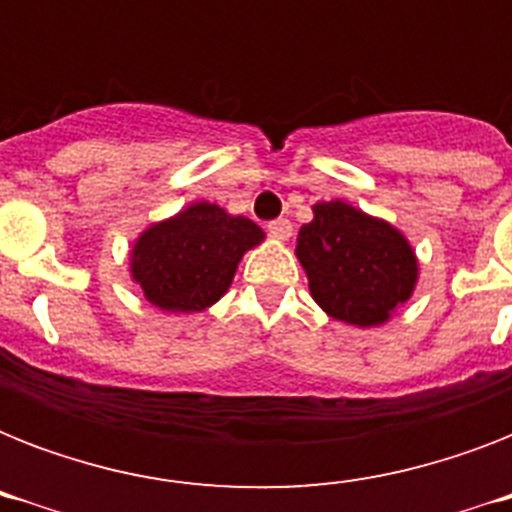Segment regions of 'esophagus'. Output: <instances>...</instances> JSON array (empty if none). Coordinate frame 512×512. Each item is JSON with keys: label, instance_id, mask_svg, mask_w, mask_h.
Returning a JSON list of instances; mask_svg holds the SVG:
<instances>
[{"label": "esophagus", "instance_id": "esophagus-1", "mask_svg": "<svg viewBox=\"0 0 512 512\" xmlns=\"http://www.w3.org/2000/svg\"><path fill=\"white\" fill-rule=\"evenodd\" d=\"M268 233H271L273 239L287 241L289 236H292V223L284 220V217H281V220H271V223H268Z\"/></svg>", "mask_w": 512, "mask_h": 512}]
</instances>
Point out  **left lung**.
<instances>
[{
  "mask_svg": "<svg viewBox=\"0 0 512 512\" xmlns=\"http://www.w3.org/2000/svg\"><path fill=\"white\" fill-rule=\"evenodd\" d=\"M297 260L313 300L337 321L377 327L417 284V257L404 233L345 201H321L297 233Z\"/></svg>",
  "mask_w": 512,
  "mask_h": 512,
  "instance_id": "left-lung-1",
  "label": "left lung"
}]
</instances>
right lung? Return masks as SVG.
Listing matches in <instances>:
<instances>
[{
    "label": "right lung",
    "mask_w": 512,
    "mask_h": 512,
    "mask_svg": "<svg viewBox=\"0 0 512 512\" xmlns=\"http://www.w3.org/2000/svg\"><path fill=\"white\" fill-rule=\"evenodd\" d=\"M260 241L263 231L252 220L196 201L140 233L132 247V279L162 311H204L228 292L244 252Z\"/></svg>",
    "instance_id": "add662e5"
}]
</instances>
